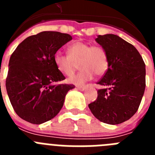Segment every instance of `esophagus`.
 Listing matches in <instances>:
<instances>
[{
    "label": "esophagus",
    "instance_id": "esophagus-1",
    "mask_svg": "<svg viewBox=\"0 0 155 155\" xmlns=\"http://www.w3.org/2000/svg\"><path fill=\"white\" fill-rule=\"evenodd\" d=\"M77 88L81 90V91H84V90L85 89V87H84V86H77Z\"/></svg>",
    "mask_w": 155,
    "mask_h": 155
}]
</instances>
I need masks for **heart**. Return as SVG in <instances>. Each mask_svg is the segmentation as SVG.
<instances>
[{
	"instance_id": "obj_1",
	"label": "heart",
	"mask_w": 155,
	"mask_h": 155,
	"mask_svg": "<svg viewBox=\"0 0 155 155\" xmlns=\"http://www.w3.org/2000/svg\"><path fill=\"white\" fill-rule=\"evenodd\" d=\"M68 55L57 52L53 56V61L58 71L65 76H71L76 71L78 64L81 71L71 77L69 82L75 84H82L91 80L94 74L102 76L109 67V59L106 51L98 45L83 42H75L68 46Z\"/></svg>"
}]
</instances>
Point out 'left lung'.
I'll return each instance as SVG.
<instances>
[{"label":"left lung","instance_id":"1","mask_svg":"<svg viewBox=\"0 0 155 155\" xmlns=\"http://www.w3.org/2000/svg\"><path fill=\"white\" fill-rule=\"evenodd\" d=\"M96 42L105 49L109 68L97 84L96 100L88 105L98 120L116 125L130 120L137 113L146 86L143 58L132 44L118 35H98Z\"/></svg>","mask_w":155,"mask_h":155}]
</instances>
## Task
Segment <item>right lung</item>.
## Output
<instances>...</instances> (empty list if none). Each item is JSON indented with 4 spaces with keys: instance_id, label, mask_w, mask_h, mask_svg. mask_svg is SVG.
Masks as SVG:
<instances>
[{
    "instance_id": "1",
    "label": "right lung",
    "mask_w": 155,
    "mask_h": 155,
    "mask_svg": "<svg viewBox=\"0 0 155 155\" xmlns=\"http://www.w3.org/2000/svg\"><path fill=\"white\" fill-rule=\"evenodd\" d=\"M72 39L69 34L46 31L23 40L9 61L6 89L18 116L33 124L54 118L74 84H60L65 79L53 61L57 50Z\"/></svg>"
}]
</instances>
